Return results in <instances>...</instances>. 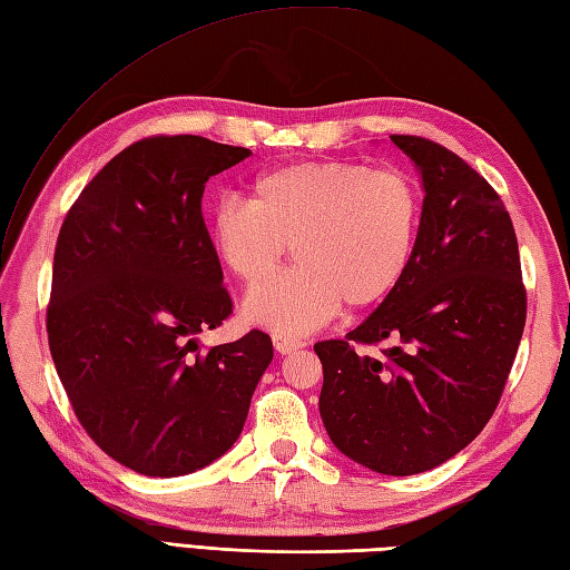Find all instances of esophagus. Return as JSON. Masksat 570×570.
Here are the masks:
<instances>
[{"label":"esophagus","instance_id":"obj_1","mask_svg":"<svg viewBox=\"0 0 570 570\" xmlns=\"http://www.w3.org/2000/svg\"><path fill=\"white\" fill-rule=\"evenodd\" d=\"M272 342H274V350L279 354H291V352H296V350L306 345V342H303L301 337H291V335H284V333H274Z\"/></svg>","mask_w":570,"mask_h":570}]
</instances>
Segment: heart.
Returning a JSON list of instances; mask_svg holds the SVG:
<instances>
[{
	"label": "heart",
	"mask_w": 570,
	"mask_h": 570,
	"mask_svg": "<svg viewBox=\"0 0 570 570\" xmlns=\"http://www.w3.org/2000/svg\"><path fill=\"white\" fill-rule=\"evenodd\" d=\"M420 228V191L403 169L360 163H291L259 175L249 204L225 198L208 216V243L245 286L296 267L245 298L249 323L306 333L399 286Z\"/></svg>",
	"instance_id": "obj_1"
}]
</instances>
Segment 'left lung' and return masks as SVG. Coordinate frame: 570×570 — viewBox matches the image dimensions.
Masks as SVG:
<instances>
[{
	"label": "left lung",
	"instance_id": "left-lung-1",
	"mask_svg": "<svg viewBox=\"0 0 570 570\" xmlns=\"http://www.w3.org/2000/svg\"><path fill=\"white\" fill-rule=\"evenodd\" d=\"M425 198L403 279L323 362L321 417L356 464L413 475L444 464L491 420L518 354L527 291L510 214L479 171L440 142L391 136ZM389 341L381 357L356 344Z\"/></svg>",
	"mask_w": 570,
	"mask_h": 570
}]
</instances>
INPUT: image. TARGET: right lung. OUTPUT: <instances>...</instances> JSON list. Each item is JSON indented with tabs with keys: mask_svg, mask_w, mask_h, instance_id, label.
I'll use <instances>...</instances> for the list:
<instances>
[{
	"mask_svg": "<svg viewBox=\"0 0 570 570\" xmlns=\"http://www.w3.org/2000/svg\"><path fill=\"white\" fill-rule=\"evenodd\" d=\"M249 155L202 136L138 140L104 165L60 228L52 362L79 425L142 475L171 479L228 452L274 356L262 330L196 345L233 313L202 196Z\"/></svg>",
	"mask_w": 570,
	"mask_h": 570,
	"instance_id": "right-lung-1",
	"label": "right lung"
}]
</instances>
